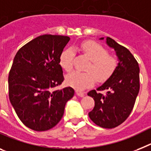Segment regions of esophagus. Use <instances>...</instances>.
I'll return each instance as SVG.
<instances>
[{"instance_id":"34e87169","label":"esophagus","mask_w":151,"mask_h":151,"mask_svg":"<svg viewBox=\"0 0 151 151\" xmlns=\"http://www.w3.org/2000/svg\"><path fill=\"white\" fill-rule=\"evenodd\" d=\"M76 93H77V95H78V96H79V97H83V96L85 95V93H83V92H81V91H76Z\"/></svg>"}]
</instances>
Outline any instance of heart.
Wrapping results in <instances>:
<instances>
[{"label":"heart","mask_w":151,"mask_h":151,"mask_svg":"<svg viewBox=\"0 0 151 151\" xmlns=\"http://www.w3.org/2000/svg\"><path fill=\"white\" fill-rule=\"evenodd\" d=\"M78 49V48H76ZM80 49L89 58L90 63L87 67V72L73 71L66 77L68 85L82 91L93 86L96 78L100 82L108 79L116 69L117 62L114 57L108 55L107 51L102 46L94 42H85ZM74 51L72 48L66 49L60 56V64L66 71L71 70Z\"/></svg>","instance_id":"obj_1"}]
</instances>
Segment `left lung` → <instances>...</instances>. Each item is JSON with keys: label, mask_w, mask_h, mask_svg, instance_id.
I'll use <instances>...</instances> for the list:
<instances>
[{"label": "left lung", "mask_w": 151, "mask_h": 151, "mask_svg": "<svg viewBox=\"0 0 151 151\" xmlns=\"http://www.w3.org/2000/svg\"><path fill=\"white\" fill-rule=\"evenodd\" d=\"M106 44L115 50L118 64L112 75L97 88V91H107L105 94L95 90L87 93L95 104L88 115L97 126L114 128L121 124L132 111L140 90V68L128 49L108 37Z\"/></svg>", "instance_id": "8db88e82"}]
</instances>
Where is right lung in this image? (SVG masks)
Wrapping results in <instances>:
<instances>
[{"label":"right lung","instance_id":"right-lung-1","mask_svg":"<svg viewBox=\"0 0 151 151\" xmlns=\"http://www.w3.org/2000/svg\"><path fill=\"white\" fill-rule=\"evenodd\" d=\"M68 36H39L17 52L9 73V99L26 127L44 131L58 124L66 103L74 94L72 87L55 90L64 81L60 56Z\"/></svg>","mask_w":151,"mask_h":151}]
</instances>
